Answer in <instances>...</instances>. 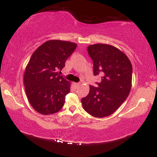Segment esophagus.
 Returning a JSON list of instances; mask_svg holds the SVG:
<instances>
[{"label":"esophagus","instance_id":"esophagus-1","mask_svg":"<svg viewBox=\"0 0 157 157\" xmlns=\"http://www.w3.org/2000/svg\"><path fill=\"white\" fill-rule=\"evenodd\" d=\"M74 86H75L76 88H77L78 86H80V82H74Z\"/></svg>","mask_w":157,"mask_h":157}]
</instances>
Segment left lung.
Masks as SVG:
<instances>
[{"label":"left lung","instance_id":"left-lung-1","mask_svg":"<svg viewBox=\"0 0 157 157\" xmlns=\"http://www.w3.org/2000/svg\"><path fill=\"white\" fill-rule=\"evenodd\" d=\"M94 63V75H102L98 87L90 86L81 100L85 111L95 117L112 114L126 100L131 89L132 65L124 52L115 46L97 44L88 46Z\"/></svg>","mask_w":157,"mask_h":157}]
</instances>
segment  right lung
<instances>
[{"mask_svg":"<svg viewBox=\"0 0 157 157\" xmlns=\"http://www.w3.org/2000/svg\"><path fill=\"white\" fill-rule=\"evenodd\" d=\"M77 44L60 40H50L32 54L23 75L29 102L41 114L58 112L70 91L71 83L59 71L73 53Z\"/></svg>","mask_w":157,"mask_h":157,"instance_id":"1","label":"right lung"}]
</instances>
